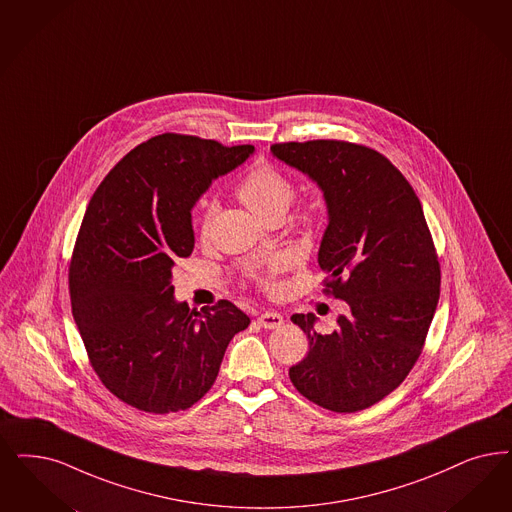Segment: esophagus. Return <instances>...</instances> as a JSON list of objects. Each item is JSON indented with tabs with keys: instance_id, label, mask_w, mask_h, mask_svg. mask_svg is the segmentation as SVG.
<instances>
[{
	"instance_id": "1",
	"label": "esophagus",
	"mask_w": 512,
	"mask_h": 512,
	"mask_svg": "<svg viewBox=\"0 0 512 512\" xmlns=\"http://www.w3.org/2000/svg\"><path fill=\"white\" fill-rule=\"evenodd\" d=\"M258 322H260L262 328L273 330V328H279L283 324V315L277 313V311H265L258 317Z\"/></svg>"
}]
</instances>
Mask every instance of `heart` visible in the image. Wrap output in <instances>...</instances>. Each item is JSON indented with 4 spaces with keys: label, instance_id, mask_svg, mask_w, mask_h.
Wrapping results in <instances>:
<instances>
[{
    "label": "heart",
    "instance_id": "obj_1",
    "mask_svg": "<svg viewBox=\"0 0 512 512\" xmlns=\"http://www.w3.org/2000/svg\"><path fill=\"white\" fill-rule=\"evenodd\" d=\"M235 193L248 209L256 212L258 216H262L265 220H275V218L279 220L296 195V184L281 169L269 163H258L237 182ZM214 210L216 207L212 203L201 205V214L197 220L201 237L209 235ZM321 214V205L317 201H303L298 205V209L292 212V222L300 228H315L321 220ZM284 265H286L284 256H271L256 264L254 277L258 279V283L269 288L273 286L275 275L283 271Z\"/></svg>",
    "mask_w": 512,
    "mask_h": 512
}]
</instances>
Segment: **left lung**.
Wrapping results in <instances>:
<instances>
[{"instance_id":"left-lung-1","label":"left lung","mask_w":512,"mask_h":512,"mask_svg":"<svg viewBox=\"0 0 512 512\" xmlns=\"http://www.w3.org/2000/svg\"><path fill=\"white\" fill-rule=\"evenodd\" d=\"M317 182L328 207L319 265L324 294L343 300L330 334L296 313L309 340L288 370L303 397L353 414L393 393L419 359L440 296V264L416 191L381 153L345 140L273 144Z\"/></svg>"}]
</instances>
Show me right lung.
<instances>
[{
	"instance_id": "1",
	"label": "right lung",
	"mask_w": 512,
	"mask_h": 512,
	"mask_svg": "<svg viewBox=\"0 0 512 512\" xmlns=\"http://www.w3.org/2000/svg\"><path fill=\"white\" fill-rule=\"evenodd\" d=\"M252 152L153 136L108 172L85 210L68 273L74 321L102 385L142 412L188 410L205 397L229 341L250 324L228 300L201 311L176 302L171 279L193 252L195 201Z\"/></svg>"
}]
</instances>
